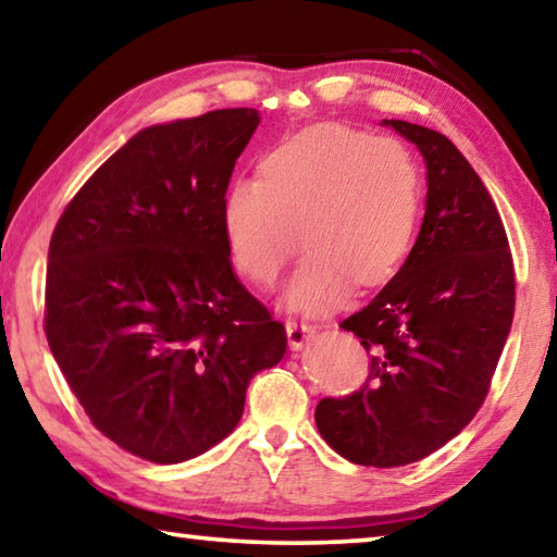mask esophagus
Masks as SVG:
<instances>
[{
	"label": "esophagus",
	"instance_id": "esophagus-1",
	"mask_svg": "<svg viewBox=\"0 0 557 557\" xmlns=\"http://www.w3.org/2000/svg\"><path fill=\"white\" fill-rule=\"evenodd\" d=\"M285 326H287V336H289V346L292 348H301L317 332L314 324L301 322V319H287Z\"/></svg>",
	"mask_w": 557,
	"mask_h": 557
}]
</instances>
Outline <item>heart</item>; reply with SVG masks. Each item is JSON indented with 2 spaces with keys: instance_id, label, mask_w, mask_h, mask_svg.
<instances>
[{
  "instance_id": "1",
  "label": "heart",
  "mask_w": 557,
  "mask_h": 557,
  "mask_svg": "<svg viewBox=\"0 0 557 557\" xmlns=\"http://www.w3.org/2000/svg\"><path fill=\"white\" fill-rule=\"evenodd\" d=\"M422 176L400 139L348 125L297 132L260 157L258 178H235L221 228L235 270L270 287L301 245L287 301L324 312L356 287L385 285L418 231Z\"/></svg>"
}]
</instances>
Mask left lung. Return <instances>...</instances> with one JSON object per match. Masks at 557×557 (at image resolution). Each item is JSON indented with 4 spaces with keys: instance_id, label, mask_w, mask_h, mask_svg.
<instances>
[{
    "instance_id": "left-lung-1",
    "label": "left lung",
    "mask_w": 557,
    "mask_h": 557,
    "mask_svg": "<svg viewBox=\"0 0 557 557\" xmlns=\"http://www.w3.org/2000/svg\"><path fill=\"white\" fill-rule=\"evenodd\" d=\"M385 125L425 157V219L395 277L342 322L371 356L369 379L314 412L326 445L361 467L410 465L469 425L516 307L513 258L482 178L440 132Z\"/></svg>"
}]
</instances>
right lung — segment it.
Instances as JSON below:
<instances>
[{"label":"right lung","instance_id":"add662e5","mask_svg":"<svg viewBox=\"0 0 557 557\" xmlns=\"http://www.w3.org/2000/svg\"><path fill=\"white\" fill-rule=\"evenodd\" d=\"M258 110L137 132L65 206L46 270L44 332L96 430L178 465L238 425L285 326L233 275L221 201Z\"/></svg>","mask_w":557,"mask_h":557}]
</instances>
